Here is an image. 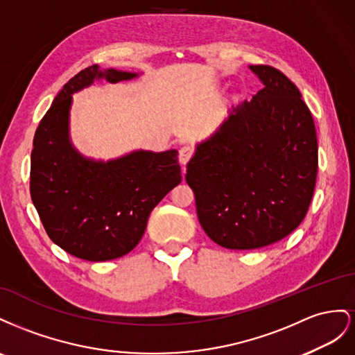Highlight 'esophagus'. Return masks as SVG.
<instances>
[{
	"mask_svg": "<svg viewBox=\"0 0 355 355\" xmlns=\"http://www.w3.org/2000/svg\"><path fill=\"white\" fill-rule=\"evenodd\" d=\"M193 153H195L193 147H190V146L181 147L180 148V162H181V165H186L187 162L191 159V156H193Z\"/></svg>",
	"mask_w": 355,
	"mask_h": 355,
	"instance_id": "obj_1",
	"label": "esophagus"
}]
</instances>
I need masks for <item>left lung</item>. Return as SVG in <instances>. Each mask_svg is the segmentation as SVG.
<instances>
[{
	"instance_id": "obj_1",
	"label": "left lung",
	"mask_w": 355,
	"mask_h": 355,
	"mask_svg": "<svg viewBox=\"0 0 355 355\" xmlns=\"http://www.w3.org/2000/svg\"><path fill=\"white\" fill-rule=\"evenodd\" d=\"M250 69L263 89L198 144L186 174L202 229L230 250L290 235L306 216L318 169L315 125L296 85L269 65Z\"/></svg>"
}]
</instances>
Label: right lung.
<instances>
[{"instance_id":"add662e5","label":"right lung","mask_w":355,"mask_h":355,"mask_svg":"<svg viewBox=\"0 0 355 355\" xmlns=\"http://www.w3.org/2000/svg\"><path fill=\"white\" fill-rule=\"evenodd\" d=\"M134 77L113 68H85L56 95L35 130L29 180L33 204L49 238L78 259L105 261L132 251L150 212L181 183L177 150H138L96 162L71 144L73 94L99 78L117 83Z\"/></svg>"}]
</instances>
